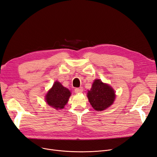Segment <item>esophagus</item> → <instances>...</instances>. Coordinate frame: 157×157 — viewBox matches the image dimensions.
<instances>
[{"label":"esophagus","instance_id":"1","mask_svg":"<svg viewBox=\"0 0 157 157\" xmlns=\"http://www.w3.org/2000/svg\"><path fill=\"white\" fill-rule=\"evenodd\" d=\"M83 91V88L82 87H80V88H77L75 89V92L76 94H80V93H82Z\"/></svg>","mask_w":157,"mask_h":157}]
</instances>
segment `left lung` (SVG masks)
I'll return each mask as SVG.
<instances>
[{
    "label": "left lung",
    "mask_w": 157,
    "mask_h": 157,
    "mask_svg": "<svg viewBox=\"0 0 157 157\" xmlns=\"http://www.w3.org/2000/svg\"><path fill=\"white\" fill-rule=\"evenodd\" d=\"M87 96L91 105L97 111L106 109L113 103L116 97L112 88L99 79L95 80Z\"/></svg>",
    "instance_id": "1"
}]
</instances>
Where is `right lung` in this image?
<instances>
[{"label": "right lung", "mask_w": 157, "mask_h": 157, "mask_svg": "<svg viewBox=\"0 0 157 157\" xmlns=\"http://www.w3.org/2000/svg\"><path fill=\"white\" fill-rule=\"evenodd\" d=\"M70 95V91L63 87L60 82L56 81L47 94L45 99L49 106L56 110L62 109L67 104Z\"/></svg>", "instance_id": "add662e5"}]
</instances>
